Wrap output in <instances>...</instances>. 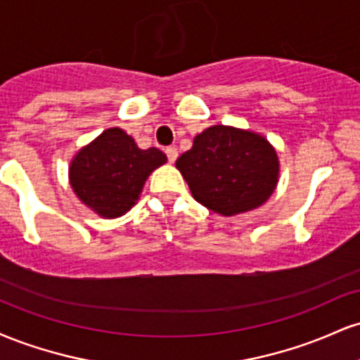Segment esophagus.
<instances>
[{"mask_svg":"<svg viewBox=\"0 0 360 360\" xmlns=\"http://www.w3.org/2000/svg\"><path fill=\"white\" fill-rule=\"evenodd\" d=\"M166 155H167L169 162H174V160L177 159V148L176 147H167L166 148Z\"/></svg>","mask_w":360,"mask_h":360,"instance_id":"34e87169","label":"esophagus"}]
</instances>
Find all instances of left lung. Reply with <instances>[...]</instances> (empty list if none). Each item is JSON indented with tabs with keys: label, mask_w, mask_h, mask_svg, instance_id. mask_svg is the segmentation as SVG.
<instances>
[{
	"label": "left lung",
	"mask_w": 360,
	"mask_h": 360,
	"mask_svg": "<svg viewBox=\"0 0 360 360\" xmlns=\"http://www.w3.org/2000/svg\"><path fill=\"white\" fill-rule=\"evenodd\" d=\"M176 167L194 200L223 217L259 208L274 193L279 177L278 154L262 135L225 125L196 135Z\"/></svg>",
	"instance_id": "8db88e82"
}]
</instances>
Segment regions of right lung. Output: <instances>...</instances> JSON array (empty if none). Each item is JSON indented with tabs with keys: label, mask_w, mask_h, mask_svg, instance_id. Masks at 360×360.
I'll return each instance as SVG.
<instances>
[{
	"label": "right lung",
	"mask_w": 360,
	"mask_h": 360,
	"mask_svg": "<svg viewBox=\"0 0 360 360\" xmlns=\"http://www.w3.org/2000/svg\"><path fill=\"white\" fill-rule=\"evenodd\" d=\"M166 162L162 150H142L122 128L113 127L74 155L69 181L88 208L103 218H117L137 203L147 177Z\"/></svg>",
	"instance_id": "1"
}]
</instances>
